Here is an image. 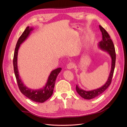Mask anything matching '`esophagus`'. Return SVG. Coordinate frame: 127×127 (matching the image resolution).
Segmentation results:
<instances>
[{"label": "esophagus", "instance_id": "34e87169", "mask_svg": "<svg viewBox=\"0 0 127 127\" xmlns=\"http://www.w3.org/2000/svg\"><path fill=\"white\" fill-rule=\"evenodd\" d=\"M74 67V64L72 63H69L67 65V68L68 69H72Z\"/></svg>", "mask_w": 127, "mask_h": 127}]
</instances>
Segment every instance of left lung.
I'll return each mask as SVG.
<instances>
[{
	"label": "left lung",
	"instance_id": "8db88e82",
	"mask_svg": "<svg viewBox=\"0 0 127 127\" xmlns=\"http://www.w3.org/2000/svg\"><path fill=\"white\" fill-rule=\"evenodd\" d=\"M99 28L102 32V40L101 42H98V46L99 48L101 49L102 50L108 53V54L111 57V68L108 79H107L105 84H104L101 87L94 90L87 91L83 90L82 88L79 87L77 85H76V90L77 92L80 96L86 99H91L98 96L99 95H101L103 92H104L107 89V87L110 86L111 81H112L115 64H116V51H115V48L113 42L112 40L111 39L109 34L106 31V30L101 25H99Z\"/></svg>",
	"mask_w": 127,
	"mask_h": 127
}]
</instances>
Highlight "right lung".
<instances>
[{
    "label": "right lung",
    "instance_id": "obj_1",
    "mask_svg": "<svg viewBox=\"0 0 127 127\" xmlns=\"http://www.w3.org/2000/svg\"><path fill=\"white\" fill-rule=\"evenodd\" d=\"M33 30V28H30L29 26L27 27L17 41L16 47H15V49L13 58L14 70L19 89H20L21 93L24 95L25 96L30 99L31 100L34 102L43 103L50 97L52 95L56 80L58 75L59 72L62 69V68H58L55 70H53L49 76L45 85L43 88H40V89H31V88L26 86L23 82L22 81L20 75H19L17 66V56L18 49L20 47L21 44L29 37L31 32Z\"/></svg>",
    "mask_w": 127,
    "mask_h": 127
}]
</instances>
